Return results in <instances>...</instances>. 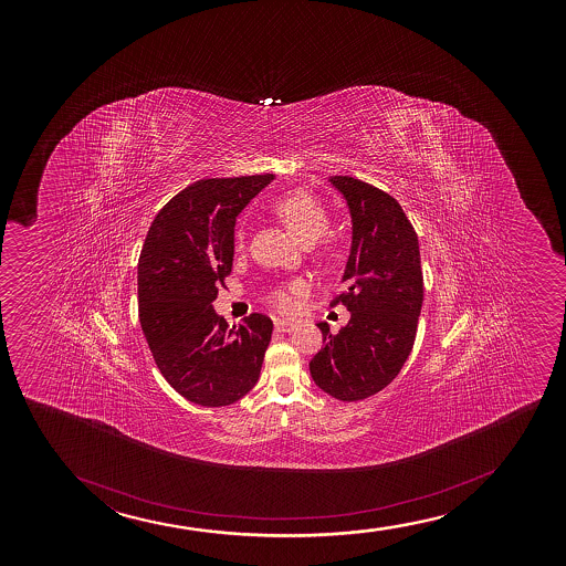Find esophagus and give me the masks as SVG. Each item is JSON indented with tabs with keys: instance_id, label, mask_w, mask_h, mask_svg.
Instances as JSON below:
<instances>
[{
	"instance_id": "esophagus-1",
	"label": "esophagus",
	"mask_w": 566,
	"mask_h": 566,
	"mask_svg": "<svg viewBox=\"0 0 566 566\" xmlns=\"http://www.w3.org/2000/svg\"><path fill=\"white\" fill-rule=\"evenodd\" d=\"M275 331L277 332H293L296 328L294 323H289V321H281V318H275Z\"/></svg>"
}]
</instances>
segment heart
<instances>
[{
    "instance_id": "obj_1",
    "label": "heart",
    "mask_w": 566,
    "mask_h": 566,
    "mask_svg": "<svg viewBox=\"0 0 566 566\" xmlns=\"http://www.w3.org/2000/svg\"><path fill=\"white\" fill-rule=\"evenodd\" d=\"M273 213L277 214L286 227L291 228V232L304 245H312L315 241L321 240L331 228V217L323 208V203L318 202L317 198L306 192V190H296V192L283 196L273 206ZM234 251L238 254L245 251V232L243 230L235 232ZM302 291H304L302 283L275 286L268 296V302L277 312L294 313L298 307L296 294L302 293Z\"/></svg>"
}]
</instances>
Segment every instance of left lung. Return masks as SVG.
<instances>
[{
  "label": "left lung",
  "instance_id": "obj_1",
  "mask_svg": "<svg viewBox=\"0 0 566 566\" xmlns=\"http://www.w3.org/2000/svg\"><path fill=\"white\" fill-rule=\"evenodd\" d=\"M331 182L347 200L353 222L345 291L331 306L344 304L352 318L338 334L318 323L323 347L310 371L326 395L357 402L385 389L410 357L422 306L421 254L392 196L355 177Z\"/></svg>",
  "mask_w": 566,
  "mask_h": 566
}]
</instances>
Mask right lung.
<instances>
[{
  "mask_svg": "<svg viewBox=\"0 0 566 566\" xmlns=\"http://www.w3.org/2000/svg\"><path fill=\"white\" fill-rule=\"evenodd\" d=\"M202 179L156 214L137 264L139 323L158 370L189 402L221 408L259 381L272 318L251 313L230 328L211 302L234 260L235 217L272 181Z\"/></svg>",
  "mask_w": 566,
  "mask_h": 566,
  "instance_id": "1",
  "label": "right lung"
}]
</instances>
